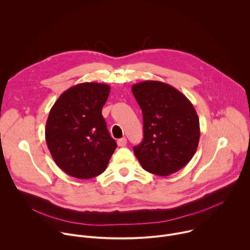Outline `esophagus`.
<instances>
[{
	"label": "esophagus",
	"instance_id": "esophagus-1",
	"mask_svg": "<svg viewBox=\"0 0 250 250\" xmlns=\"http://www.w3.org/2000/svg\"><path fill=\"white\" fill-rule=\"evenodd\" d=\"M126 144H127V140H126V138H125V137L120 138V139L118 140V146H121V147L125 146H126Z\"/></svg>",
	"mask_w": 250,
	"mask_h": 250
}]
</instances>
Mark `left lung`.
<instances>
[{
    "instance_id": "8db88e82",
    "label": "left lung",
    "mask_w": 250,
    "mask_h": 250,
    "mask_svg": "<svg viewBox=\"0 0 250 250\" xmlns=\"http://www.w3.org/2000/svg\"><path fill=\"white\" fill-rule=\"evenodd\" d=\"M144 116V140L133 152L145 170L168 176L183 168L196 153L199 117L192 103L171 85L144 81L131 87Z\"/></svg>"
}]
</instances>
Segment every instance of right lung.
Returning a JSON list of instances; mask_svg holds the SVG:
<instances>
[{"mask_svg": "<svg viewBox=\"0 0 250 250\" xmlns=\"http://www.w3.org/2000/svg\"><path fill=\"white\" fill-rule=\"evenodd\" d=\"M109 85L81 83L63 92L52 105L45 140L56 165L78 179L102 174L117 148L102 115Z\"/></svg>", "mask_w": 250, "mask_h": 250, "instance_id": "1", "label": "right lung"}]
</instances>
